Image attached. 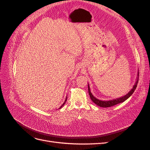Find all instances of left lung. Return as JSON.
Segmentation results:
<instances>
[{"mask_svg":"<svg viewBox=\"0 0 150 150\" xmlns=\"http://www.w3.org/2000/svg\"><path fill=\"white\" fill-rule=\"evenodd\" d=\"M138 80H139V72H138V77L137 78V81H136V83H135L134 85L133 86V88L130 90V91L128 94H126L125 96H122V97H120L119 98H116V99H112V100L101 101V100H99V99L95 98L92 94L91 92L89 84H88V93H89V96L91 98V100L95 104H96V105L100 106V107H103V108H108V107L113 106L116 105V104H119V103L124 102L127 99H128L131 96V95L133 94V93L134 91V90L136 89V88H137V87Z\"/></svg>","mask_w":150,"mask_h":150,"instance_id":"1","label":"left lung"}]
</instances>
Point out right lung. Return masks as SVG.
<instances>
[{"label": "right lung", "mask_w": 150, "mask_h": 150, "mask_svg": "<svg viewBox=\"0 0 150 150\" xmlns=\"http://www.w3.org/2000/svg\"><path fill=\"white\" fill-rule=\"evenodd\" d=\"M66 100H67V97H66V100H65V101H64V103H63V104H62V106H61V107H60V108H59V109H61V108H62V106H64V104H65V103H66Z\"/></svg>", "instance_id": "add662e5"}]
</instances>
